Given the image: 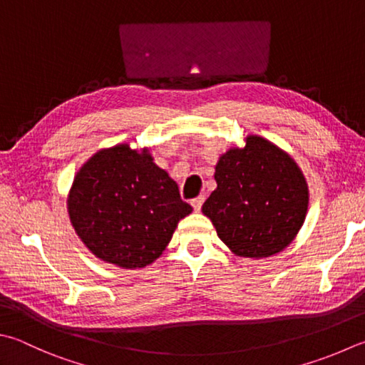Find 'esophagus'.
I'll use <instances>...</instances> for the list:
<instances>
[{
	"label": "esophagus",
	"mask_w": 365,
	"mask_h": 365,
	"mask_svg": "<svg viewBox=\"0 0 365 365\" xmlns=\"http://www.w3.org/2000/svg\"><path fill=\"white\" fill-rule=\"evenodd\" d=\"M203 202H205V198L203 197H197V198H194V200L190 202V205L194 206V210L198 212L202 210V205H203Z\"/></svg>",
	"instance_id": "obj_1"
}]
</instances>
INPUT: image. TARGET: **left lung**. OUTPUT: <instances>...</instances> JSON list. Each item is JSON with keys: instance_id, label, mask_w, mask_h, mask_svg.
Here are the masks:
<instances>
[{"instance_id": "obj_1", "label": "left lung", "mask_w": 365, "mask_h": 365, "mask_svg": "<svg viewBox=\"0 0 365 365\" xmlns=\"http://www.w3.org/2000/svg\"><path fill=\"white\" fill-rule=\"evenodd\" d=\"M216 163L217 187L202 206L217 237L240 257L262 259L292 243L308 211V184L292 157L259 135Z\"/></svg>"}]
</instances>
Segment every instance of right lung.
Returning a JSON list of instances; mask_svg holds the SVG:
<instances>
[{
	"label": "right lung",
	"instance_id": "add662e5",
	"mask_svg": "<svg viewBox=\"0 0 365 365\" xmlns=\"http://www.w3.org/2000/svg\"><path fill=\"white\" fill-rule=\"evenodd\" d=\"M68 215L88 251L120 268H143L165 251L178 222L192 212L178 184L149 149H101L74 176Z\"/></svg>",
	"mask_w": 365,
	"mask_h": 365
}]
</instances>
